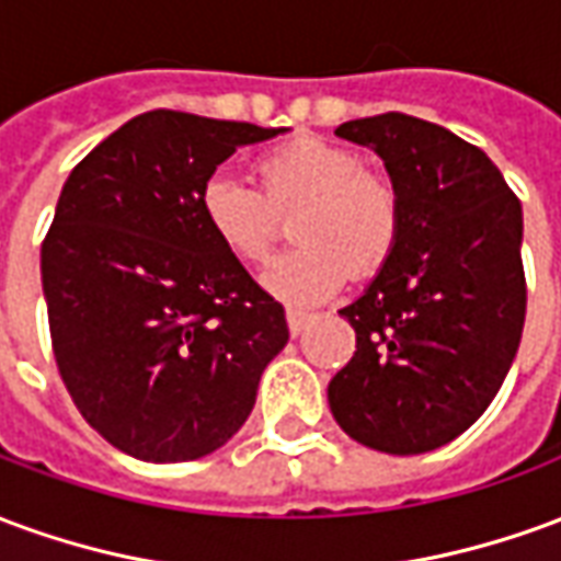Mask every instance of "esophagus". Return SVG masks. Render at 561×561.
I'll return each mask as SVG.
<instances>
[{"mask_svg": "<svg viewBox=\"0 0 561 561\" xmlns=\"http://www.w3.org/2000/svg\"><path fill=\"white\" fill-rule=\"evenodd\" d=\"M285 318H288V330H291V336H300L306 324H309V316H306V312H297V309H288Z\"/></svg>", "mask_w": 561, "mask_h": 561, "instance_id": "34e87169", "label": "esophagus"}]
</instances>
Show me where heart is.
<instances>
[{
	"label": "heart",
	"instance_id": "b5f03b06",
	"mask_svg": "<svg viewBox=\"0 0 561 561\" xmlns=\"http://www.w3.org/2000/svg\"><path fill=\"white\" fill-rule=\"evenodd\" d=\"M264 195L233 173H213L201 188L209 233L240 261H261L294 216V249L261 273L264 291L291 306L330 300L354 273H373L400 240L397 185L366 168L360 152L333 140L294 138L257 159Z\"/></svg>",
	"mask_w": 561,
	"mask_h": 561
}]
</instances>
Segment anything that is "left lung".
Returning <instances> with one entry per match:
<instances>
[{"mask_svg": "<svg viewBox=\"0 0 561 561\" xmlns=\"http://www.w3.org/2000/svg\"><path fill=\"white\" fill-rule=\"evenodd\" d=\"M342 140L385 161L400 240L340 309L357 352L328 385L354 442L412 457L454 442L502 388L523 336V209L486 152L409 114L352 119Z\"/></svg>", "mask_w": 561, "mask_h": 561, "instance_id": "1", "label": "left lung"}]
</instances>
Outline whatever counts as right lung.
Wrapping results in <instances>:
<instances>
[{"label":"right lung","instance_id":"obj_1","mask_svg":"<svg viewBox=\"0 0 561 561\" xmlns=\"http://www.w3.org/2000/svg\"><path fill=\"white\" fill-rule=\"evenodd\" d=\"M285 128L149 111L68 173L42 285L59 376L92 430L147 462L219 450L288 342L267 291L201 213L221 161Z\"/></svg>","mask_w":561,"mask_h":561}]
</instances>
